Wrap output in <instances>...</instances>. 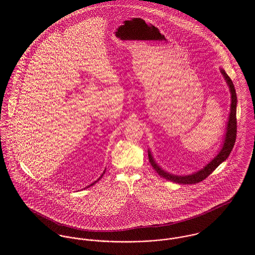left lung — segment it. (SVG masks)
<instances>
[{
	"label": "left lung",
	"mask_w": 255,
	"mask_h": 255,
	"mask_svg": "<svg viewBox=\"0 0 255 255\" xmlns=\"http://www.w3.org/2000/svg\"><path fill=\"white\" fill-rule=\"evenodd\" d=\"M221 73L223 76L225 77V80L230 88L231 92V112L229 116V121L227 125V132L225 134V140L223 142L222 149L219 151L217 156H215L203 169L199 170L196 173H193L191 175H186V176H177L170 174L166 171H164L154 160L150 150H148V159L153 167V169L158 173V175L168 181L171 182H178V183H182V184H192V183H197V182L203 181L206 179L215 169L218 167L220 164H222L230 155L231 151L233 150V147L235 145L236 142V137H237V94L235 90L234 83L232 79L229 77V75L226 73L224 70L221 69Z\"/></svg>",
	"instance_id": "1"
}]
</instances>
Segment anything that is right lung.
<instances>
[{"label":"right lung","instance_id":"right-lung-1","mask_svg":"<svg viewBox=\"0 0 255 255\" xmlns=\"http://www.w3.org/2000/svg\"><path fill=\"white\" fill-rule=\"evenodd\" d=\"M104 174H105V171H104V173H103V174H102V175H101V177H99V179H98V180H97V181H95V182H93V183H91V184H90V185H93V184H94V183H96V182H98V181H99V180H100V179H101V178H102V177H103V175H104ZM90 185H88V186H87V187H89V186H90Z\"/></svg>","mask_w":255,"mask_h":255}]
</instances>
